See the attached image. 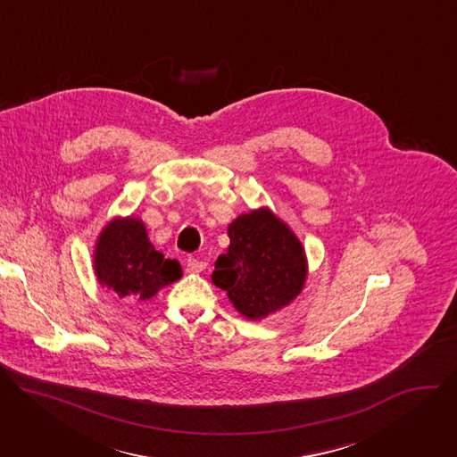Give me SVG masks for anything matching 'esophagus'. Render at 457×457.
Wrapping results in <instances>:
<instances>
[{
	"instance_id": "1",
	"label": "esophagus",
	"mask_w": 457,
	"mask_h": 457,
	"mask_svg": "<svg viewBox=\"0 0 457 457\" xmlns=\"http://www.w3.org/2000/svg\"><path fill=\"white\" fill-rule=\"evenodd\" d=\"M206 270V262L204 260H199V258H187L186 262V271L187 273H201Z\"/></svg>"
}]
</instances>
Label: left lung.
I'll return each instance as SVG.
<instances>
[{
  "label": "left lung",
  "instance_id": "left-lung-1",
  "mask_svg": "<svg viewBox=\"0 0 457 457\" xmlns=\"http://www.w3.org/2000/svg\"><path fill=\"white\" fill-rule=\"evenodd\" d=\"M228 235L229 247L217 258L212 280L240 314L266 318L300 295L307 277L303 245L271 210L238 215Z\"/></svg>",
  "mask_w": 457,
  "mask_h": 457
}]
</instances>
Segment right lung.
Returning a JSON list of instances; mask_svg holds the SVG:
<instances>
[{"label":"right lung","mask_w":457,"mask_h":457,"mask_svg":"<svg viewBox=\"0 0 457 457\" xmlns=\"http://www.w3.org/2000/svg\"><path fill=\"white\" fill-rule=\"evenodd\" d=\"M94 271L101 286L126 302L150 300L161 287L182 277L177 260L164 258L150 242L145 222L134 217H117L103 228Z\"/></svg>","instance_id":"add662e5"}]
</instances>
